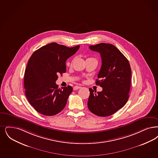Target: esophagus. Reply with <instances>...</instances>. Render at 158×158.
<instances>
[{
	"mask_svg": "<svg viewBox=\"0 0 158 158\" xmlns=\"http://www.w3.org/2000/svg\"><path fill=\"white\" fill-rule=\"evenodd\" d=\"M81 88V86H74L73 87V90H77V89H80Z\"/></svg>",
	"mask_w": 158,
	"mask_h": 158,
	"instance_id": "obj_1",
	"label": "esophagus"
}]
</instances>
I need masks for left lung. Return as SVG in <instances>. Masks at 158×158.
Segmentation results:
<instances>
[{
    "mask_svg": "<svg viewBox=\"0 0 158 158\" xmlns=\"http://www.w3.org/2000/svg\"><path fill=\"white\" fill-rule=\"evenodd\" d=\"M89 49L99 52L101 68L96 84L102 88L96 92L89 88L88 102L89 110L97 116L106 117L123 107L129 99L131 83V68L128 60L114 45L101 43Z\"/></svg>",
    "mask_w": 158,
    "mask_h": 158,
    "instance_id": "left-lung-1",
    "label": "left lung"
}]
</instances>
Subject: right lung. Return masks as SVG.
<instances>
[{
	"mask_svg": "<svg viewBox=\"0 0 158 158\" xmlns=\"http://www.w3.org/2000/svg\"><path fill=\"white\" fill-rule=\"evenodd\" d=\"M80 46L68 48L53 42L34 52L28 60L24 76L25 95L30 104L40 114L53 116L65 107L73 88H59L58 75L66 71V61Z\"/></svg>",
	"mask_w": 158,
	"mask_h": 158,
	"instance_id": "add662e5",
	"label": "right lung"
}]
</instances>
